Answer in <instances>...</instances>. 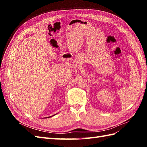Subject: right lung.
Returning <instances> with one entry per match:
<instances>
[{
	"mask_svg": "<svg viewBox=\"0 0 147 147\" xmlns=\"http://www.w3.org/2000/svg\"><path fill=\"white\" fill-rule=\"evenodd\" d=\"M55 114H54V115H52V116H49V117H45V118H49V117H52V116H54V115H55Z\"/></svg>",
	"mask_w": 147,
	"mask_h": 147,
	"instance_id": "1",
	"label": "right lung"
}]
</instances>
